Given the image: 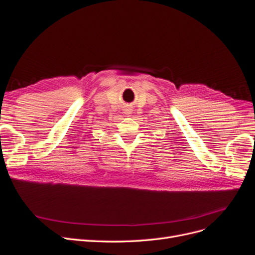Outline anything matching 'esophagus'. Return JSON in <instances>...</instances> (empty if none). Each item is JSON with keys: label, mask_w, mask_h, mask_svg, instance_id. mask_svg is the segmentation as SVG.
<instances>
[{"label": "esophagus", "mask_w": 255, "mask_h": 255, "mask_svg": "<svg viewBox=\"0 0 255 255\" xmlns=\"http://www.w3.org/2000/svg\"><path fill=\"white\" fill-rule=\"evenodd\" d=\"M130 114H132V110H130V109H126L125 110V115L130 116Z\"/></svg>", "instance_id": "esophagus-1"}]
</instances>
